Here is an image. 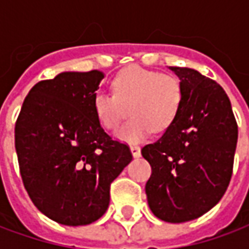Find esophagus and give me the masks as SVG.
I'll return each instance as SVG.
<instances>
[{
	"label": "esophagus",
	"instance_id": "obj_1",
	"mask_svg": "<svg viewBox=\"0 0 249 249\" xmlns=\"http://www.w3.org/2000/svg\"><path fill=\"white\" fill-rule=\"evenodd\" d=\"M130 152H132V155L135 157H139L141 155V149L140 146L137 145H130Z\"/></svg>",
	"mask_w": 249,
	"mask_h": 249
}]
</instances>
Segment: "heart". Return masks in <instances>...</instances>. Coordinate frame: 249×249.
Segmentation results:
<instances>
[{
  "label": "heart",
  "instance_id": "b5f03b06",
  "mask_svg": "<svg viewBox=\"0 0 249 249\" xmlns=\"http://www.w3.org/2000/svg\"><path fill=\"white\" fill-rule=\"evenodd\" d=\"M113 94L97 92L93 96V112L104 129L113 130L132 113L116 137L126 142H139L175 123L183 101L178 77L132 65L119 71L112 80Z\"/></svg>",
  "mask_w": 249,
  "mask_h": 249
}]
</instances>
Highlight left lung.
<instances>
[{
    "label": "left lung",
    "instance_id": "1",
    "mask_svg": "<svg viewBox=\"0 0 249 249\" xmlns=\"http://www.w3.org/2000/svg\"><path fill=\"white\" fill-rule=\"evenodd\" d=\"M183 101L175 123L141 155L151 164L149 208L168 223L197 219L219 203L232 178L237 123L224 89L195 69L169 66Z\"/></svg>",
    "mask_w": 249,
    "mask_h": 249
}]
</instances>
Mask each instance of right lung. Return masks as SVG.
<instances>
[{
    "mask_svg": "<svg viewBox=\"0 0 249 249\" xmlns=\"http://www.w3.org/2000/svg\"><path fill=\"white\" fill-rule=\"evenodd\" d=\"M103 71H64L36 84L14 126L19 173L30 200L65 225L98 220L109 205L114 178L132 160L93 112Z\"/></svg>",
    "mask_w": 249,
    "mask_h": 249,
    "instance_id": "obj_1",
    "label": "right lung"
}]
</instances>
